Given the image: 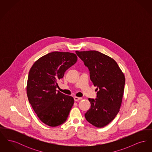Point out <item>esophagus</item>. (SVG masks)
<instances>
[{"label": "esophagus", "instance_id": "obj_1", "mask_svg": "<svg viewBox=\"0 0 152 152\" xmlns=\"http://www.w3.org/2000/svg\"><path fill=\"white\" fill-rule=\"evenodd\" d=\"M82 99L81 97H74V100L75 101H78L81 100Z\"/></svg>", "mask_w": 152, "mask_h": 152}]
</instances>
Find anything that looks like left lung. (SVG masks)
Segmentation results:
<instances>
[{
  "mask_svg": "<svg viewBox=\"0 0 152 152\" xmlns=\"http://www.w3.org/2000/svg\"><path fill=\"white\" fill-rule=\"evenodd\" d=\"M89 69L90 79L97 87L96 99H88L91 108L85 113L87 121L102 128L110 123L120 108L125 79L116 61L96 51H76Z\"/></svg>",
  "mask_w": 152,
  "mask_h": 152,
  "instance_id": "obj_1",
  "label": "left lung"
}]
</instances>
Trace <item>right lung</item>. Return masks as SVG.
<instances>
[{"label":"right lung","mask_w":152,"mask_h":152,"mask_svg":"<svg viewBox=\"0 0 152 152\" xmlns=\"http://www.w3.org/2000/svg\"><path fill=\"white\" fill-rule=\"evenodd\" d=\"M77 61L75 54L53 52L38 59L29 70L27 94L28 101L39 119L50 126L65 123L74 99L56 88L57 81Z\"/></svg>","instance_id":"right-lung-1"}]
</instances>
